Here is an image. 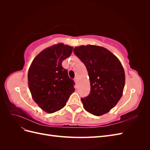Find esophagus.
I'll use <instances>...</instances> for the list:
<instances>
[{
	"label": "esophagus",
	"instance_id": "1",
	"mask_svg": "<svg viewBox=\"0 0 150 150\" xmlns=\"http://www.w3.org/2000/svg\"><path fill=\"white\" fill-rule=\"evenodd\" d=\"M74 81H75V83H76V84H78V83H79V79H78V78H76L74 79Z\"/></svg>",
	"mask_w": 150,
	"mask_h": 150
}]
</instances>
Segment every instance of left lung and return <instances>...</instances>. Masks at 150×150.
<instances>
[{
	"instance_id": "1",
	"label": "left lung",
	"mask_w": 150,
	"mask_h": 150,
	"mask_svg": "<svg viewBox=\"0 0 150 150\" xmlns=\"http://www.w3.org/2000/svg\"><path fill=\"white\" fill-rule=\"evenodd\" d=\"M73 51L86 67L91 91L81 98L84 108L91 114L101 116L119 101L125 87V74L121 62L114 54L101 46L87 45Z\"/></svg>"
}]
</instances>
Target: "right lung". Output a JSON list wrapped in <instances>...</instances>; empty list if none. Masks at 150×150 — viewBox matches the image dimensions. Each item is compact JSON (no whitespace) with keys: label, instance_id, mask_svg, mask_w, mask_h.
Returning <instances> with one entry per match:
<instances>
[{"label":"right lung","instance_id":"obj_1","mask_svg":"<svg viewBox=\"0 0 150 150\" xmlns=\"http://www.w3.org/2000/svg\"><path fill=\"white\" fill-rule=\"evenodd\" d=\"M72 47L59 43L45 49L36 56L28 72L29 88L34 101L48 113L64 108L74 91V82L62 66Z\"/></svg>","mask_w":150,"mask_h":150}]
</instances>
